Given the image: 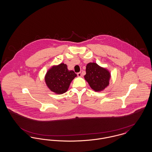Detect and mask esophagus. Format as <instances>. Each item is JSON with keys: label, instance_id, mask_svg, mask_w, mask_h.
<instances>
[{"label": "esophagus", "instance_id": "esophagus-1", "mask_svg": "<svg viewBox=\"0 0 152 152\" xmlns=\"http://www.w3.org/2000/svg\"><path fill=\"white\" fill-rule=\"evenodd\" d=\"M77 76H78V77H81V72L77 73Z\"/></svg>", "mask_w": 152, "mask_h": 152}]
</instances>
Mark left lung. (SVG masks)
<instances>
[{
    "mask_svg": "<svg viewBox=\"0 0 152 152\" xmlns=\"http://www.w3.org/2000/svg\"><path fill=\"white\" fill-rule=\"evenodd\" d=\"M110 77V73L106 68L102 67L96 63L87 64L84 79L94 91H104L109 85Z\"/></svg>",
    "mask_w": 152,
    "mask_h": 152,
    "instance_id": "obj_1",
    "label": "left lung"
}]
</instances>
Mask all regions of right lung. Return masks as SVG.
Instances as JSON below:
<instances>
[{
  "label": "right lung",
  "instance_id": "1",
  "mask_svg": "<svg viewBox=\"0 0 152 152\" xmlns=\"http://www.w3.org/2000/svg\"><path fill=\"white\" fill-rule=\"evenodd\" d=\"M77 76L73 71H69L67 65L61 63L53 65L45 75V82L47 87L56 94H63L66 92L73 80Z\"/></svg>",
  "mask_w": 152,
  "mask_h": 152
}]
</instances>
